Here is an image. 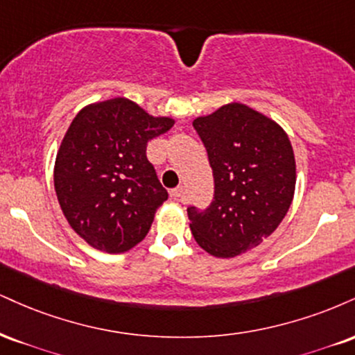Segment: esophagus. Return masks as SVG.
I'll list each match as a JSON object with an SVG mask.
<instances>
[{"instance_id":"esophagus-1","label":"esophagus","mask_w":355,"mask_h":355,"mask_svg":"<svg viewBox=\"0 0 355 355\" xmlns=\"http://www.w3.org/2000/svg\"><path fill=\"white\" fill-rule=\"evenodd\" d=\"M170 196H172L173 200H180L183 196V187L178 185V187H175V189L170 190Z\"/></svg>"}]
</instances>
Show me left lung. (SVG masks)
Masks as SVG:
<instances>
[{
    "mask_svg": "<svg viewBox=\"0 0 355 355\" xmlns=\"http://www.w3.org/2000/svg\"><path fill=\"white\" fill-rule=\"evenodd\" d=\"M193 129L207 148L215 193L205 210L189 207L196 243L216 258L258 246L279 226L293 202L296 162L276 122L243 104H228Z\"/></svg>",
    "mask_w": 355,
    "mask_h": 355,
    "instance_id": "left-lung-1",
    "label": "left lung"
}]
</instances>
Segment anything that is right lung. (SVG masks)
Instances as JSON below:
<instances>
[{
	"label": "right lung",
	"mask_w": 355,
	"mask_h": 355,
	"mask_svg": "<svg viewBox=\"0 0 355 355\" xmlns=\"http://www.w3.org/2000/svg\"><path fill=\"white\" fill-rule=\"evenodd\" d=\"M172 125L122 97L76 115L55 157L54 187L64 216L89 245L123 253L148 233L168 193L147 144Z\"/></svg>",
	"instance_id": "obj_1"
}]
</instances>
